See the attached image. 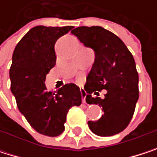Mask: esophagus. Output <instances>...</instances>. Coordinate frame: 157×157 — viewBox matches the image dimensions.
<instances>
[{"mask_svg":"<svg viewBox=\"0 0 157 157\" xmlns=\"http://www.w3.org/2000/svg\"><path fill=\"white\" fill-rule=\"evenodd\" d=\"M81 94H82V103L85 104V97H86V92L84 90H82L81 89Z\"/></svg>","mask_w":157,"mask_h":157,"instance_id":"1","label":"esophagus"}]
</instances>
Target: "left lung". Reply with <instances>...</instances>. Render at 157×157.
<instances>
[{
	"mask_svg": "<svg viewBox=\"0 0 157 157\" xmlns=\"http://www.w3.org/2000/svg\"><path fill=\"white\" fill-rule=\"evenodd\" d=\"M71 33L95 55L84 85L85 100L101 106L104 114L97 121H89L88 126L100 136L119 134L129 124L139 97L134 57L118 36L101 26H81ZM104 89L106 94L101 98L98 92Z\"/></svg>",
	"mask_w": 157,
	"mask_h": 157,
	"instance_id": "1",
	"label": "left lung"
}]
</instances>
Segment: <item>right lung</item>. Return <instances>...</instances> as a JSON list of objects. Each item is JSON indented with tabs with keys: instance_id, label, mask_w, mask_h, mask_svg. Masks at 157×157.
Returning a JSON list of instances; mask_svg holds the SVG:
<instances>
[{
	"instance_id": "add662e5",
	"label": "right lung",
	"mask_w": 157,
	"mask_h": 157,
	"mask_svg": "<svg viewBox=\"0 0 157 157\" xmlns=\"http://www.w3.org/2000/svg\"><path fill=\"white\" fill-rule=\"evenodd\" d=\"M73 28L35 26L21 38L13 54L11 91L18 109L35 131L52 137L64 131L69 109L82 104L76 84L67 83L52 93L44 83L56 63V41Z\"/></svg>"
}]
</instances>
